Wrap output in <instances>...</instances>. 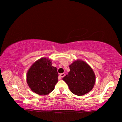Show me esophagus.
Returning a JSON list of instances; mask_svg holds the SVG:
<instances>
[{
    "instance_id": "34e87169",
    "label": "esophagus",
    "mask_w": 122,
    "mask_h": 122,
    "mask_svg": "<svg viewBox=\"0 0 122 122\" xmlns=\"http://www.w3.org/2000/svg\"><path fill=\"white\" fill-rule=\"evenodd\" d=\"M65 76V74H64V73H62V74H60V75H59V76H60V77L61 78H63Z\"/></svg>"
}]
</instances>
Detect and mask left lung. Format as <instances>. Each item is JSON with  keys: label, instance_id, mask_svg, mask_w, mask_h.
Segmentation results:
<instances>
[{"label": "left lung", "instance_id": "left-lung-1", "mask_svg": "<svg viewBox=\"0 0 122 122\" xmlns=\"http://www.w3.org/2000/svg\"><path fill=\"white\" fill-rule=\"evenodd\" d=\"M69 68L70 71L62 80L72 93L82 96L93 89L96 82L95 74L86 62L77 59L69 65Z\"/></svg>", "mask_w": 122, "mask_h": 122}]
</instances>
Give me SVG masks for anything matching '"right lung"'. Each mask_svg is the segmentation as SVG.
I'll list each match as a JSON object with an SVG mask.
<instances>
[{"label": "right lung", "instance_id": "right-lung-1", "mask_svg": "<svg viewBox=\"0 0 122 122\" xmlns=\"http://www.w3.org/2000/svg\"><path fill=\"white\" fill-rule=\"evenodd\" d=\"M57 68L51 65L48 57L36 61L28 69L26 81L32 92L40 95H46L54 90L58 81Z\"/></svg>", "mask_w": 122, "mask_h": 122}]
</instances>
